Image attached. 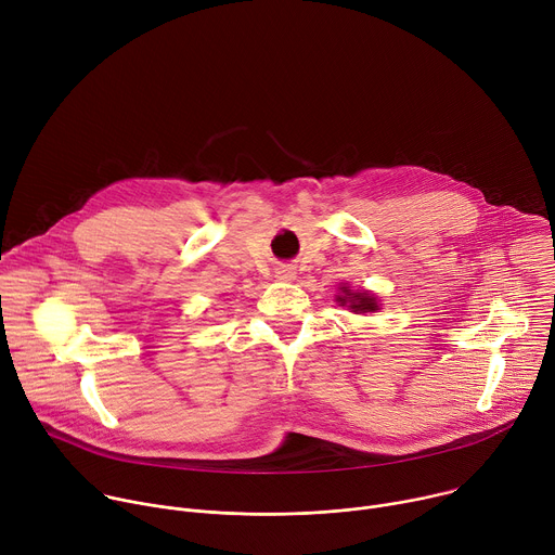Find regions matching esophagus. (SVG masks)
<instances>
[{"instance_id": "34e87169", "label": "esophagus", "mask_w": 555, "mask_h": 555, "mask_svg": "<svg viewBox=\"0 0 555 555\" xmlns=\"http://www.w3.org/2000/svg\"><path fill=\"white\" fill-rule=\"evenodd\" d=\"M276 279H281V281H292V279H294L292 268H279V270H276Z\"/></svg>"}]
</instances>
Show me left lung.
Listing matches in <instances>:
<instances>
[{
	"label": "left lung",
	"instance_id": "1",
	"mask_svg": "<svg viewBox=\"0 0 555 555\" xmlns=\"http://www.w3.org/2000/svg\"><path fill=\"white\" fill-rule=\"evenodd\" d=\"M343 292H345V296H338V300L343 302V305H347L349 302V307L353 309V311H375L377 309V302H375V296H369V294H351L347 287H343Z\"/></svg>",
	"mask_w": 555,
	"mask_h": 555
}]
</instances>
